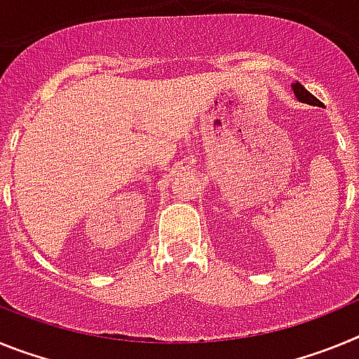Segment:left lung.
Here are the masks:
<instances>
[{"label": "left lung", "mask_w": 359, "mask_h": 359, "mask_svg": "<svg viewBox=\"0 0 359 359\" xmlns=\"http://www.w3.org/2000/svg\"><path fill=\"white\" fill-rule=\"evenodd\" d=\"M291 88H293V93L294 97L300 100V102H306V104H311V106H322V102H320L318 98L315 97V95H311L309 91L304 88L300 82H294V84H291Z\"/></svg>", "instance_id": "obj_1"}]
</instances>
